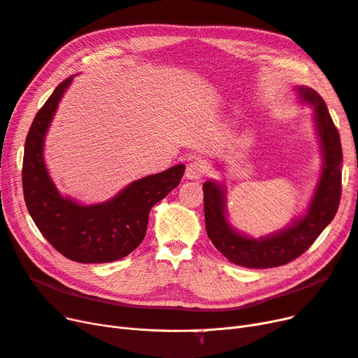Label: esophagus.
<instances>
[{"instance_id": "34e87169", "label": "esophagus", "mask_w": 358, "mask_h": 358, "mask_svg": "<svg viewBox=\"0 0 358 358\" xmlns=\"http://www.w3.org/2000/svg\"><path fill=\"white\" fill-rule=\"evenodd\" d=\"M203 165L199 161H193L186 168V178L187 180H199L203 176Z\"/></svg>"}]
</instances>
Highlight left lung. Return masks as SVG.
Segmentation results:
<instances>
[{
  "instance_id": "left-lung-1",
  "label": "left lung",
  "mask_w": 358,
  "mask_h": 358,
  "mask_svg": "<svg viewBox=\"0 0 358 358\" xmlns=\"http://www.w3.org/2000/svg\"><path fill=\"white\" fill-rule=\"evenodd\" d=\"M302 103L313 106V121L322 150V174L308 208L287 227L255 239L236 230L227 218V194L221 182H203L206 233L210 242L236 266L271 268L294 261L315 242L334 220L341 201L342 145L324 100L313 88L296 87Z\"/></svg>"
}]
</instances>
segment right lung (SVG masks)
Returning <instances> with one entry per match:
<instances>
[{
	"mask_svg": "<svg viewBox=\"0 0 358 358\" xmlns=\"http://www.w3.org/2000/svg\"><path fill=\"white\" fill-rule=\"evenodd\" d=\"M72 79L56 87L29 128L22 168L23 196L35 226L63 257L83 264L112 262L143 242L150 209L178 186L186 166L180 164L132 181L101 203L81 205L62 196L45 166L44 141Z\"/></svg>",
	"mask_w": 358,
	"mask_h": 358,
	"instance_id": "add662e5",
	"label": "right lung"
}]
</instances>
